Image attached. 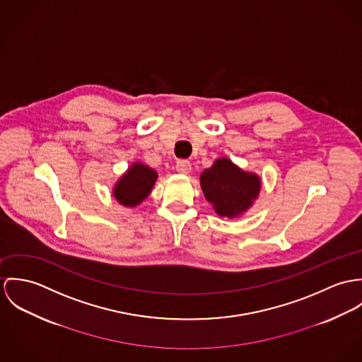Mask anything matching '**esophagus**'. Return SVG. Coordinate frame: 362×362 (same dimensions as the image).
Masks as SVG:
<instances>
[{
    "label": "esophagus",
    "mask_w": 362,
    "mask_h": 362,
    "mask_svg": "<svg viewBox=\"0 0 362 362\" xmlns=\"http://www.w3.org/2000/svg\"><path fill=\"white\" fill-rule=\"evenodd\" d=\"M176 170L182 175H189L192 172V163L186 160L176 162Z\"/></svg>",
    "instance_id": "1"
}]
</instances>
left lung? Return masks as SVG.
Here are the masks:
<instances>
[{
  "instance_id": "left-lung-1",
  "label": "left lung",
  "mask_w": 362,
  "mask_h": 362,
  "mask_svg": "<svg viewBox=\"0 0 362 362\" xmlns=\"http://www.w3.org/2000/svg\"><path fill=\"white\" fill-rule=\"evenodd\" d=\"M200 186L216 215L233 219L252 206L262 182L257 173L243 170L229 158H218L201 172Z\"/></svg>"
}]
</instances>
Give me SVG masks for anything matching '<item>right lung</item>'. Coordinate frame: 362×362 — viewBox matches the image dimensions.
Wrapping results in <instances>:
<instances>
[{
	"label": "right lung",
	"instance_id": "1",
	"mask_svg": "<svg viewBox=\"0 0 362 362\" xmlns=\"http://www.w3.org/2000/svg\"><path fill=\"white\" fill-rule=\"evenodd\" d=\"M157 179V170L143 162H133L114 185L112 196L123 206H137L150 196Z\"/></svg>",
	"mask_w": 362,
	"mask_h": 362
}]
</instances>
